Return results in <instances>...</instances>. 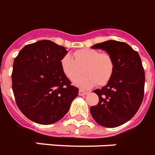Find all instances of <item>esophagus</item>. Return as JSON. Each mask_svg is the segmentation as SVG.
<instances>
[{"label": "esophagus", "instance_id": "obj_1", "mask_svg": "<svg viewBox=\"0 0 155 155\" xmlns=\"http://www.w3.org/2000/svg\"><path fill=\"white\" fill-rule=\"evenodd\" d=\"M87 94L88 92H86V91H84V90H79V95H80V96H84V95H86Z\"/></svg>", "mask_w": 155, "mask_h": 155}]
</instances>
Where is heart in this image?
Listing matches in <instances>:
<instances>
[{
  "label": "heart",
  "instance_id": "b5f03b06",
  "mask_svg": "<svg viewBox=\"0 0 155 155\" xmlns=\"http://www.w3.org/2000/svg\"><path fill=\"white\" fill-rule=\"evenodd\" d=\"M74 58L65 55L61 60V68L65 76L73 81L82 73L85 74L74 81V84L83 88H90L107 84L114 71V61L107 53L95 49L84 48L73 54Z\"/></svg>",
  "mask_w": 155,
  "mask_h": 155
}]
</instances>
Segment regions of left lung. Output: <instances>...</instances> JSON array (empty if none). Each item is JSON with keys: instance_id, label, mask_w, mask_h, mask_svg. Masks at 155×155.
I'll return each mask as SVG.
<instances>
[{"instance_id": "1", "label": "left lung", "mask_w": 155, "mask_h": 155, "mask_svg": "<svg viewBox=\"0 0 155 155\" xmlns=\"http://www.w3.org/2000/svg\"><path fill=\"white\" fill-rule=\"evenodd\" d=\"M92 48L103 49L112 57L114 71L108 83L94 91L99 101L90 107V114L102 127H119L135 115L143 100L145 72L140 56L128 44L114 40Z\"/></svg>"}]
</instances>
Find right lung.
Listing matches in <instances>:
<instances>
[{
  "label": "right lung",
  "mask_w": 155,
  "mask_h": 155,
  "mask_svg": "<svg viewBox=\"0 0 155 155\" xmlns=\"http://www.w3.org/2000/svg\"><path fill=\"white\" fill-rule=\"evenodd\" d=\"M66 54L65 47L42 40L25 45L15 58L13 94L20 110L31 121L41 125L58 122L78 97L79 90L61 68Z\"/></svg>",
  "instance_id": "add662e5"
}]
</instances>
